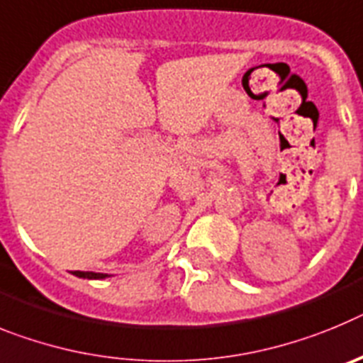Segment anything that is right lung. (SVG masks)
Masks as SVG:
<instances>
[{"label": "right lung", "mask_w": 363, "mask_h": 363, "mask_svg": "<svg viewBox=\"0 0 363 363\" xmlns=\"http://www.w3.org/2000/svg\"><path fill=\"white\" fill-rule=\"evenodd\" d=\"M72 276L77 277H84V279H106V277H109V274H102V272H84V270H74V272H71Z\"/></svg>", "instance_id": "add662e5"}]
</instances>
